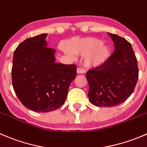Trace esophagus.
Returning a JSON list of instances; mask_svg holds the SVG:
<instances>
[{"mask_svg": "<svg viewBox=\"0 0 147 147\" xmlns=\"http://www.w3.org/2000/svg\"><path fill=\"white\" fill-rule=\"evenodd\" d=\"M85 70L82 67H78V69H77V72H78V74H83L85 73Z\"/></svg>", "mask_w": 147, "mask_h": 147, "instance_id": "34e87169", "label": "esophagus"}]
</instances>
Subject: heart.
Returning <instances> with one entry per match:
<instances>
[{
	"label": "heart",
	"mask_w": 147,
	"mask_h": 147,
	"mask_svg": "<svg viewBox=\"0 0 147 147\" xmlns=\"http://www.w3.org/2000/svg\"><path fill=\"white\" fill-rule=\"evenodd\" d=\"M67 46L72 53L81 56L85 55V63L87 66H99L106 62L110 57L109 47L104 45L102 40L96 38L72 40Z\"/></svg>",
	"instance_id": "1"
}]
</instances>
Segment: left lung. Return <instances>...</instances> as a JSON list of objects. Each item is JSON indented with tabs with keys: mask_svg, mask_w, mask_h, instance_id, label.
<instances>
[{
	"mask_svg": "<svg viewBox=\"0 0 147 147\" xmlns=\"http://www.w3.org/2000/svg\"><path fill=\"white\" fill-rule=\"evenodd\" d=\"M108 34L114 42V52L106 62L86 73L89 100L98 107L116 106L126 101L139 78L137 59L130 42L116 34Z\"/></svg>",
	"mask_w": 147,
	"mask_h": 147,
	"instance_id": "left-lung-1",
	"label": "left lung"
}]
</instances>
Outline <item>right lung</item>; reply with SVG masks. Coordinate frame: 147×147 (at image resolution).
I'll use <instances>...</instances> for the list:
<instances>
[{
	"mask_svg": "<svg viewBox=\"0 0 147 147\" xmlns=\"http://www.w3.org/2000/svg\"><path fill=\"white\" fill-rule=\"evenodd\" d=\"M47 36L42 34L21 42L14 51L11 70L16 95L26 108L39 113L62 106L77 75L75 65L55 62V49L47 47Z\"/></svg>",
	"mask_w": 147,
	"mask_h": 147,
	"instance_id": "add662e5",
	"label": "right lung"
}]
</instances>
